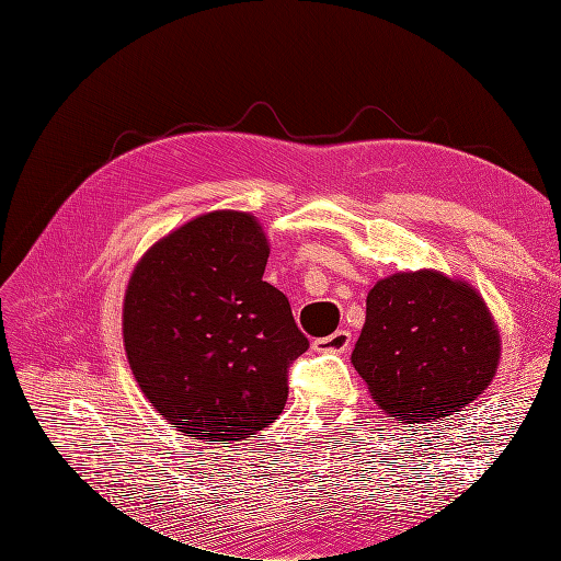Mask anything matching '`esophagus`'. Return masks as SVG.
Segmentation results:
<instances>
[{"mask_svg": "<svg viewBox=\"0 0 561 561\" xmlns=\"http://www.w3.org/2000/svg\"><path fill=\"white\" fill-rule=\"evenodd\" d=\"M348 346H351V332L346 330H336L334 334L316 339L313 342L316 351H325V353H344Z\"/></svg>", "mask_w": 561, "mask_h": 561, "instance_id": "1", "label": "esophagus"}]
</instances>
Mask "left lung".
I'll use <instances>...</instances> for the list:
<instances>
[{"instance_id": "left-lung-1", "label": "left lung", "mask_w": 561, "mask_h": 561, "mask_svg": "<svg viewBox=\"0 0 561 561\" xmlns=\"http://www.w3.org/2000/svg\"><path fill=\"white\" fill-rule=\"evenodd\" d=\"M501 334L486 301L437 268L398 271L367 295L351 353L371 400L398 423L443 421L494 381Z\"/></svg>"}]
</instances>
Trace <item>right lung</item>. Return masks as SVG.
<instances>
[{
    "instance_id": "obj_1",
    "label": "right lung",
    "mask_w": 561,
    "mask_h": 561,
    "mask_svg": "<svg viewBox=\"0 0 561 561\" xmlns=\"http://www.w3.org/2000/svg\"><path fill=\"white\" fill-rule=\"evenodd\" d=\"M268 239L243 210L203 213L135 264L124 348L151 407L182 435L229 445L283 412L287 367L309 348L290 301L262 280Z\"/></svg>"
}]
</instances>
